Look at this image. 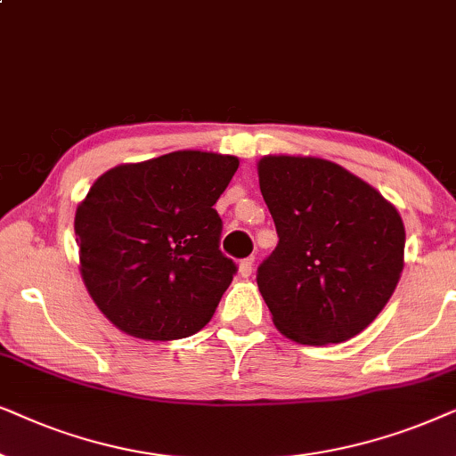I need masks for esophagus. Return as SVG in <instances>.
Here are the masks:
<instances>
[{"instance_id": "esophagus-1", "label": "esophagus", "mask_w": 456, "mask_h": 456, "mask_svg": "<svg viewBox=\"0 0 456 456\" xmlns=\"http://www.w3.org/2000/svg\"><path fill=\"white\" fill-rule=\"evenodd\" d=\"M254 269V258H244L240 263V275L241 277H250Z\"/></svg>"}]
</instances>
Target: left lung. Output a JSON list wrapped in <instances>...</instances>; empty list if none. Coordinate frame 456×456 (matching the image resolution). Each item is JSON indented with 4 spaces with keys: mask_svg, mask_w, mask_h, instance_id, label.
<instances>
[{
    "mask_svg": "<svg viewBox=\"0 0 456 456\" xmlns=\"http://www.w3.org/2000/svg\"><path fill=\"white\" fill-rule=\"evenodd\" d=\"M258 183L279 244L258 266V289L285 338L339 344L384 311L404 266L396 206L336 162L263 156Z\"/></svg>",
    "mask_w": 456,
    "mask_h": 456,
    "instance_id": "left-lung-1",
    "label": "left lung"
}]
</instances>
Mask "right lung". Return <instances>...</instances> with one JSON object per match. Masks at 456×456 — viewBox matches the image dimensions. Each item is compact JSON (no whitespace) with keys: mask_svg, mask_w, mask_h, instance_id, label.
<instances>
[{"mask_svg":"<svg viewBox=\"0 0 456 456\" xmlns=\"http://www.w3.org/2000/svg\"><path fill=\"white\" fill-rule=\"evenodd\" d=\"M238 156L179 150L95 179L75 215L91 300L126 336L168 342L202 330L235 275L212 206Z\"/></svg>","mask_w":456,"mask_h":456,"instance_id":"add662e5","label":"right lung"}]
</instances>
